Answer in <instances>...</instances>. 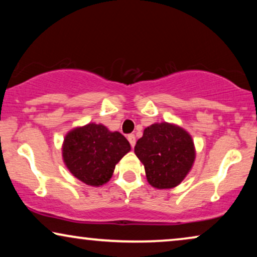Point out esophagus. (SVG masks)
<instances>
[{"mask_svg":"<svg viewBox=\"0 0 257 257\" xmlns=\"http://www.w3.org/2000/svg\"><path fill=\"white\" fill-rule=\"evenodd\" d=\"M127 139H128L130 144H131V146L135 147V145H136V136L135 135H128Z\"/></svg>","mask_w":257,"mask_h":257,"instance_id":"esophagus-1","label":"esophagus"}]
</instances>
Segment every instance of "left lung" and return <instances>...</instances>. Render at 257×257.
<instances>
[{
    "label": "left lung",
    "mask_w": 257,
    "mask_h": 257,
    "mask_svg": "<svg viewBox=\"0 0 257 257\" xmlns=\"http://www.w3.org/2000/svg\"><path fill=\"white\" fill-rule=\"evenodd\" d=\"M135 153L145 167L152 187L170 189L180 185L194 165L196 151L192 136L174 122H154L144 130Z\"/></svg>",
    "instance_id": "8db88e82"
}]
</instances>
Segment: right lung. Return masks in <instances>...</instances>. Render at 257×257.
<instances>
[{
    "label": "right lung",
    "mask_w": 257,
    "mask_h": 257,
    "mask_svg": "<svg viewBox=\"0 0 257 257\" xmlns=\"http://www.w3.org/2000/svg\"><path fill=\"white\" fill-rule=\"evenodd\" d=\"M130 151L131 145L120 132L96 122L70 130L62 144L65 167L76 179L92 187L110 181L115 165Z\"/></svg>",
    "instance_id": "right-lung-1"
}]
</instances>
